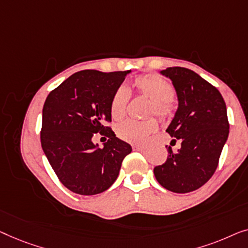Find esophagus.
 <instances>
[{
    "instance_id": "1",
    "label": "esophagus",
    "mask_w": 248,
    "mask_h": 248,
    "mask_svg": "<svg viewBox=\"0 0 248 248\" xmlns=\"http://www.w3.org/2000/svg\"><path fill=\"white\" fill-rule=\"evenodd\" d=\"M132 148H134V151H138V152L145 151V149H146L145 146H140V145H134V146H132Z\"/></svg>"
}]
</instances>
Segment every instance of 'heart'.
Listing matches in <instances>:
<instances>
[{
	"label": "heart",
	"instance_id": "obj_1",
	"mask_svg": "<svg viewBox=\"0 0 248 248\" xmlns=\"http://www.w3.org/2000/svg\"><path fill=\"white\" fill-rule=\"evenodd\" d=\"M135 88L142 95L152 100L149 106V114H156L165 119L172 113V100L174 97V89L170 83L158 74H147L138 76L134 81ZM128 89L120 86L116 90L110 103V113L114 120L123 119L129 101ZM158 128L155 119L145 121L128 120L117 127L118 137L131 144H144L149 136Z\"/></svg>",
	"mask_w": 248,
	"mask_h": 248
}]
</instances>
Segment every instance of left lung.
Wrapping results in <instances>:
<instances>
[{"mask_svg": "<svg viewBox=\"0 0 248 248\" xmlns=\"http://www.w3.org/2000/svg\"><path fill=\"white\" fill-rule=\"evenodd\" d=\"M175 88L179 108L166 131L180 139L181 148H167L166 162L156 166V180L166 190L187 193L205 184L217 170L227 141V108L220 92L191 69L169 67L160 72Z\"/></svg>", "mask_w": 248, "mask_h": 248, "instance_id": "8db88e82", "label": "left lung"}]
</instances>
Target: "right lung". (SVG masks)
<instances>
[{
	"label": "right lung",
	"mask_w": 248,
	"mask_h": 248,
	"mask_svg": "<svg viewBox=\"0 0 248 248\" xmlns=\"http://www.w3.org/2000/svg\"><path fill=\"white\" fill-rule=\"evenodd\" d=\"M130 71L75 73L48 94L43 109L41 147L62 186L93 195L112 186L131 146L106 125L112 95ZM95 135L109 138L103 149Z\"/></svg>",
	"instance_id": "right-lung-1"
}]
</instances>
